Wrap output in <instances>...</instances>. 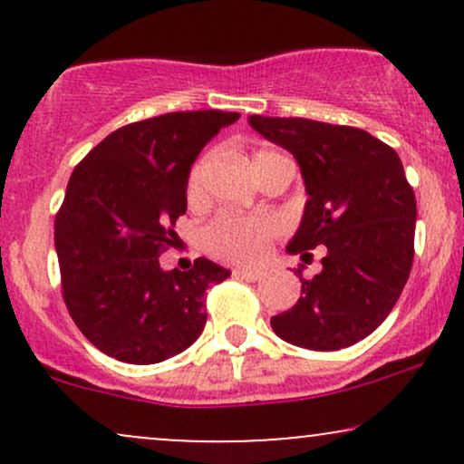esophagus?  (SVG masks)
Wrapping results in <instances>:
<instances>
[{
	"label": "esophagus",
	"instance_id": "esophagus-1",
	"mask_svg": "<svg viewBox=\"0 0 464 464\" xmlns=\"http://www.w3.org/2000/svg\"><path fill=\"white\" fill-rule=\"evenodd\" d=\"M233 275H236L237 279H244V281H259L266 273L264 270H255V268H237V270H233Z\"/></svg>",
	"mask_w": 464,
	"mask_h": 464
}]
</instances>
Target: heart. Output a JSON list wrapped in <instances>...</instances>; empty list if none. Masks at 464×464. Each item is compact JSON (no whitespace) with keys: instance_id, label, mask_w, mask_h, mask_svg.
<instances>
[{"instance_id":"b5f03b06","label":"heart","mask_w":464,"mask_h":464,"mask_svg":"<svg viewBox=\"0 0 464 464\" xmlns=\"http://www.w3.org/2000/svg\"><path fill=\"white\" fill-rule=\"evenodd\" d=\"M281 157L275 150H257L253 154V169L259 174L270 159ZM211 154H205L198 161L191 165L188 174V185L185 194L189 202H198L205 196L207 172H209ZM276 233V222L268 216H253V218H237V216H218L202 231V242L205 248L216 257L228 259V262L250 264L257 262L264 255L266 244L270 242Z\"/></svg>"}]
</instances>
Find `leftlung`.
Instances as JSON below:
<instances>
[{
    "label": "left lung",
    "mask_w": 464,
    "mask_h": 464,
    "mask_svg": "<svg viewBox=\"0 0 464 464\" xmlns=\"http://www.w3.org/2000/svg\"><path fill=\"white\" fill-rule=\"evenodd\" d=\"M250 126L295 154L310 200L287 253L323 270L301 279V299L270 318L285 343L338 351L375 332L406 285L414 259L417 200L399 154L353 126L250 115ZM301 275V270H296Z\"/></svg>",
    "instance_id": "8db88e82"
}]
</instances>
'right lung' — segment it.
Returning a JSON list of instances; mask_svg holds the SVG:
<instances>
[{
	"label": "right lung",
	"mask_w": 464,
	"mask_h": 464,
	"mask_svg": "<svg viewBox=\"0 0 464 464\" xmlns=\"http://www.w3.org/2000/svg\"><path fill=\"white\" fill-rule=\"evenodd\" d=\"M237 117L179 111L132 121L73 168L54 220L63 299L84 338L111 358L157 364L202 334V296L231 273L205 257L165 273L159 257L179 239L191 163Z\"/></svg>",
	"instance_id": "1"
}]
</instances>
